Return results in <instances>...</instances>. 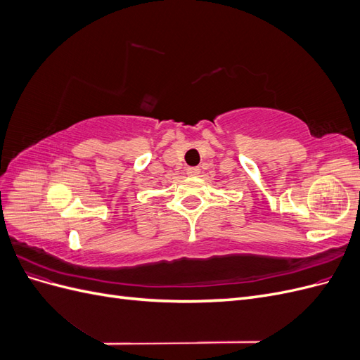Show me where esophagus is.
I'll return each mask as SVG.
<instances>
[{
  "label": "esophagus",
  "mask_w": 360,
  "mask_h": 360,
  "mask_svg": "<svg viewBox=\"0 0 360 360\" xmlns=\"http://www.w3.org/2000/svg\"><path fill=\"white\" fill-rule=\"evenodd\" d=\"M186 174H188V176H191V177H197L198 174H200V168L198 167H189L186 169Z\"/></svg>",
  "instance_id": "esophagus-1"
}]
</instances>
